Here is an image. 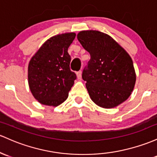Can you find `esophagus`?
<instances>
[{"instance_id": "esophagus-1", "label": "esophagus", "mask_w": 157, "mask_h": 157, "mask_svg": "<svg viewBox=\"0 0 157 157\" xmlns=\"http://www.w3.org/2000/svg\"><path fill=\"white\" fill-rule=\"evenodd\" d=\"M76 75H77V78H78V79H81V78H82V71L77 72Z\"/></svg>"}]
</instances>
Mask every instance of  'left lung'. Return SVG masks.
<instances>
[{"instance_id": "left-lung-1", "label": "left lung", "mask_w": 157, "mask_h": 157, "mask_svg": "<svg viewBox=\"0 0 157 157\" xmlns=\"http://www.w3.org/2000/svg\"><path fill=\"white\" fill-rule=\"evenodd\" d=\"M77 38L90 55L82 78L92 101L113 108L131 96L136 73L131 56L113 38L96 30L82 31Z\"/></svg>"}]
</instances>
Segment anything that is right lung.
Wrapping results in <instances>:
<instances>
[{
  "label": "right lung",
  "instance_id": "add662e5",
  "mask_svg": "<svg viewBox=\"0 0 157 157\" xmlns=\"http://www.w3.org/2000/svg\"><path fill=\"white\" fill-rule=\"evenodd\" d=\"M75 37L70 33L55 36L44 44L28 66V83L42 105L56 107L68 97L76 75L70 68L68 47Z\"/></svg>",
  "mask_w": 157,
  "mask_h": 157
}]
</instances>
